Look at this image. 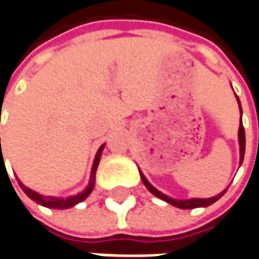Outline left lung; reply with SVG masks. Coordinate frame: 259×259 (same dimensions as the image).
Wrapping results in <instances>:
<instances>
[{
    "mask_svg": "<svg viewBox=\"0 0 259 259\" xmlns=\"http://www.w3.org/2000/svg\"><path fill=\"white\" fill-rule=\"evenodd\" d=\"M235 98H237V102H238V105H240V113L242 115V110H241V103L240 99H238V96L235 95ZM238 143H240V163H242V160H244V154H245V132H244V126H242V120L240 122V129H238ZM140 171V170H139ZM140 177H142V181H143V184L147 187V190L152 193L153 196L159 197L160 200H163V201H166V203L171 204L174 207H179V208H183V210H189V208H197V207H208L212 203H215L217 200H220L221 197L226 194L227 189L224 191H221L220 194L214 197H210V198H190V200H176V198H171V197L166 196V194H163L161 191L156 189V187H153L152 184L149 183V180L144 177V174L140 171Z\"/></svg>",
    "mask_w": 259,
    "mask_h": 259,
    "instance_id": "8db88e82",
    "label": "left lung"
}]
</instances>
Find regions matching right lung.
<instances>
[{
    "instance_id": "1",
    "label": "right lung",
    "mask_w": 259,
    "mask_h": 259,
    "mask_svg": "<svg viewBox=\"0 0 259 259\" xmlns=\"http://www.w3.org/2000/svg\"><path fill=\"white\" fill-rule=\"evenodd\" d=\"M103 147H105V144H102V146H100L99 150H98V153H96V156H95V160H93V164H92V171H91V179H89V184H88V187H86L82 193L76 194V196H70L68 197V198L45 197V196H42V194H39V193H36V191H33V190L28 189L26 186H24V184L18 180L19 187L24 190V193H25L26 196L29 197L31 200L36 201L38 204H41V205H44V207L55 208V210H66V208H70V207L76 205V204L80 203V201H83L86 197L92 193L93 187H95L96 170H98V166H99V160H100V156H102V152H103Z\"/></svg>"
}]
</instances>
